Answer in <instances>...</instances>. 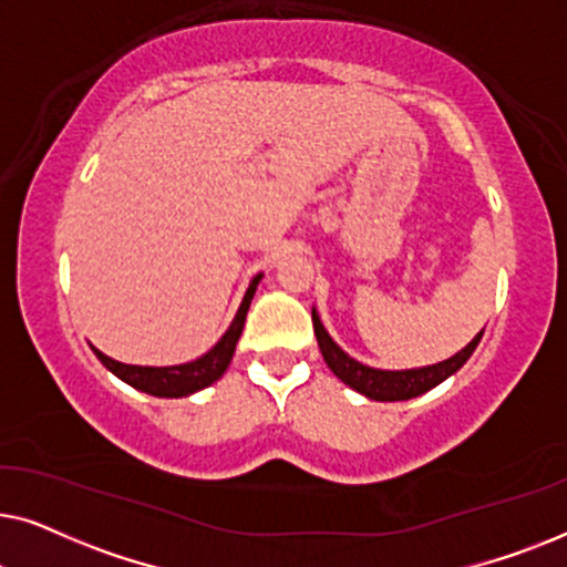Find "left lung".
I'll list each match as a JSON object with an SVG mask.
<instances>
[{
	"label": "left lung",
	"mask_w": 567,
	"mask_h": 567,
	"mask_svg": "<svg viewBox=\"0 0 567 567\" xmlns=\"http://www.w3.org/2000/svg\"><path fill=\"white\" fill-rule=\"evenodd\" d=\"M312 324H315V336L317 343H320L322 359L328 367L332 369L340 382H346L351 390L367 394L369 400H379V402H398V400H413L417 394L433 390V386L444 382L452 374H456L480 343L483 338V330L472 338V343L462 348L460 353H454L452 359L433 363V367H423V369H405V371H384V369H371L367 363L355 361L348 355L343 348H340L336 340L330 338V332L324 330V324L320 320V315L312 309Z\"/></svg>",
	"instance_id": "1"
}]
</instances>
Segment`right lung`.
<instances>
[{"instance_id": "right-lung-1", "label": "right lung", "mask_w": 567, "mask_h": 567, "mask_svg": "<svg viewBox=\"0 0 567 567\" xmlns=\"http://www.w3.org/2000/svg\"><path fill=\"white\" fill-rule=\"evenodd\" d=\"M260 278L262 274L255 276L250 281V289L245 291L243 305H239L235 320H231L229 330L224 332L219 343L196 361L181 363V367H131V363H121L111 359V355L100 353L97 348H92V351H95L97 359L103 361L105 369H111L115 377L123 379V382L131 384L138 392L154 394V398H188V394L214 384L216 379L227 371L231 355H235L237 340L243 336L247 309H250V301L255 297V289H258Z\"/></svg>"}]
</instances>
